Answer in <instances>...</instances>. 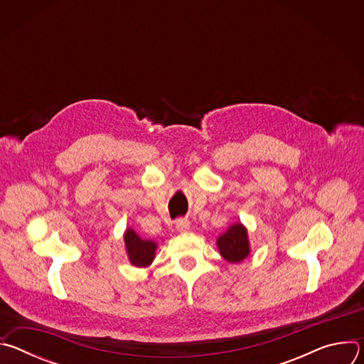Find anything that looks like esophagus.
I'll list each match as a JSON object with an SVG mask.
<instances>
[{
	"mask_svg": "<svg viewBox=\"0 0 364 364\" xmlns=\"http://www.w3.org/2000/svg\"><path fill=\"white\" fill-rule=\"evenodd\" d=\"M176 229L178 230V232H187L188 229H190V222L187 220V219H178L177 222H176Z\"/></svg>",
	"mask_w": 364,
	"mask_h": 364,
	"instance_id": "obj_1",
	"label": "esophagus"
}]
</instances>
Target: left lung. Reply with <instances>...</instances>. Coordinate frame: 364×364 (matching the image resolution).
<instances>
[{
  "instance_id": "1",
  "label": "left lung",
  "mask_w": 364,
  "mask_h": 364,
  "mask_svg": "<svg viewBox=\"0 0 364 364\" xmlns=\"http://www.w3.org/2000/svg\"><path fill=\"white\" fill-rule=\"evenodd\" d=\"M220 255L230 264H239L249 256L250 245L247 230L242 223L232 225L216 242Z\"/></svg>"
}]
</instances>
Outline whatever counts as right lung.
<instances>
[{"mask_svg": "<svg viewBox=\"0 0 364 364\" xmlns=\"http://www.w3.org/2000/svg\"><path fill=\"white\" fill-rule=\"evenodd\" d=\"M127 253L129 262L136 268H146L152 264L157 250V243L152 240H145L138 236L134 229H127L124 235Z\"/></svg>", "mask_w": 364, "mask_h": 364, "instance_id": "right-lung-1", "label": "right lung"}]
</instances>
